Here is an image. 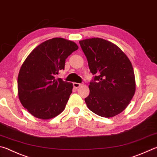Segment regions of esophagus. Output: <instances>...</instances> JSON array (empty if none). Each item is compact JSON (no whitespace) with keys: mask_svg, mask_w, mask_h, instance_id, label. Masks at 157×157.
<instances>
[{"mask_svg":"<svg viewBox=\"0 0 157 157\" xmlns=\"http://www.w3.org/2000/svg\"><path fill=\"white\" fill-rule=\"evenodd\" d=\"M73 87L75 88H78L79 86H81L82 84H79V83H77V82H74V83L73 84Z\"/></svg>","mask_w":157,"mask_h":157,"instance_id":"obj_1","label":"esophagus"}]
</instances>
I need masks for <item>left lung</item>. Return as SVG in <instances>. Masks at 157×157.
<instances>
[{"instance_id":"left-lung-1","label":"left lung","mask_w":157,"mask_h":157,"mask_svg":"<svg viewBox=\"0 0 157 157\" xmlns=\"http://www.w3.org/2000/svg\"><path fill=\"white\" fill-rule=\"evenodd\" d=\"M86 57L90 73V93L85 102L99 116L112 117L125 110L135 93L132 64L123 51L99 38L79 42Z\"/></svg>"}]
</instances>
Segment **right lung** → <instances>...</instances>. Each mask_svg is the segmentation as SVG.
<instances>
[{
    "label": "right lung",
    "mask_w": 157,
    "mask_h": 157,
    "mask_svg": "<svg viewBox=\"0 0 157 157\" xmlns=\"http://www.w3.org/2000/svg\"><path fill=\"white\" fill-rule=\"evenodd\" d=\"M78 49L75 42L55 38L42 42L27 56L19 71L18 91L22 105L33 116L49 119L64 110L73 84L56 75L64 70L66 59Z\"/></svg>",
    "instance_id": "add662e5"
}]
</instances>
